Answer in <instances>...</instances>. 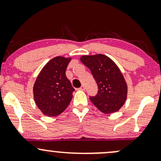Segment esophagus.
I'll return each mask as SVG.
<instances>
[{"label":"esophagus","instance_id":"esophagus-1","mask_svg":"<svg viewBox=\"0 0 161 161\" xmlns=\"http://www.w3.org/2000/svg\"><path fill=\"white\" fill-rule=\"evenodd\" d=\"M79 90H82V91H83V90L86 89V88H85V86H82L80 87V88H79Z\"/></svg>","mask_w":161,"mask_h":161}]
</instances>
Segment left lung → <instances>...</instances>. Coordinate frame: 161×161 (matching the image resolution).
Listing matches in <instances>:
<instances>
[{
    "instance_id": "left-lung-1",
    "label": "left lung",
    "mask_w": 161,
    "mask_h": 161,
    "mask_svg": "<svg viewBox=\"0 0 161 161\" xmlns=\"http://www.w3.org/2000/svg\"><path fill=\"white\" fill-rule=\"evenodd\" d=\"M81 61L89 68L97 85V95L89 97L93 104L104 114L118 111L127 96V85L118 66L103 54L83 56Z\"/></svg>"
}]
</instances>
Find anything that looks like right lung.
<instances>
[{
	"label": "right lung",
	"instance_id": "add662e5",
	"mask_svg": "<svg viewBox=\"0 0 161 161\" xmlns=\"http://www.w3.org/2000/svg\"><path fill=\"white\" fill-rule=\"evenodd\" d=\"M70 58L56 57L44 66L37 77L33 93L36 104L46 116H56L67 108L75 91L66 76Z\"/></svg>",
	"mask_w": 161,
	"mask_h": 161
}]
</instances>
